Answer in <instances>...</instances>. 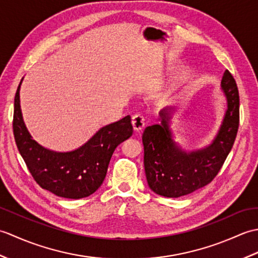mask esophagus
Returning a JSON list of instances; mask_svg holds the SVG:
<instances>
[{"label": "esophagus", "mask_w": 258, "mask_h": 258, "mask_svg": "<svg viewBox=\"0 0 258 258\" xmlns=\"http://www.w3.org/2000/svg\"><path fill=\"white\" fill-rule=\"evenodd\" d=\"M132 125L135 132H140V131L145 126V118L142 114H135L132 117Z\"/></svg>", "instance_id": "34e87169"}]
</instances>
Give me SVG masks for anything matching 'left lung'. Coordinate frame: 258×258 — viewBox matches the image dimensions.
Instances as JSON below:
<instances>
[{"label":"left lung","instance_id":"1","mask_svg":"<svg viewBox=\"0 0 258 258\" xmlns=\"http://www.w3.org/2000/svg\"><path fill=\"white\" fill-rule=\"evenodd\" d=\"M222 89L227 109L213 143L203 150L185 152L175 144L168 126L171 108L160 112L161 124L144 130V167L150 188L165 197H180L210 184L220 172L236 139L239 125L237 84L228 70L224 72Z\"/></svg>","mask_w":258,"mask_h":258}]
</instances>
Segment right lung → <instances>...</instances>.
<instances>
[{
  "label": "right lung",
  "mask_w": 258,
  "mask_h": 258,
  "mask_svg": "<svg viewBox=\"0 0 258 258\" xmlns=\"http://www.w3.org/2000/svg\"><path fill=\"white\" fill-rule=\"evenodd\" d=\"M21 83L14 98L13 133L33 178L42 188L64 199L90 196L105 178L116 146L132 135L131 116L104 126L78 150L67 153L50 151L32 139L23 122L20 106Z\"/></svg>",
  "instance_id": "add662e5"
}]
</instances>
